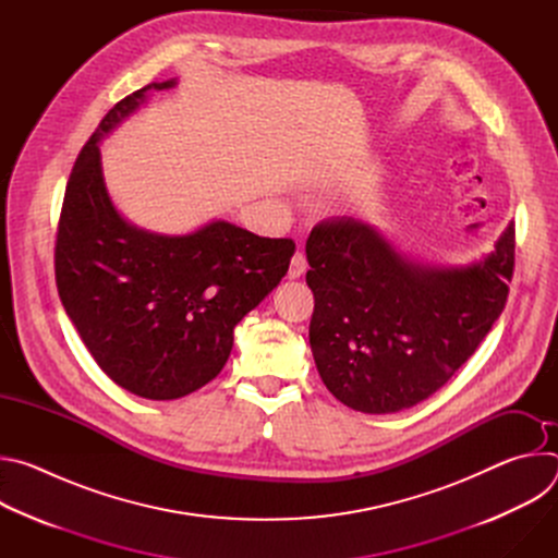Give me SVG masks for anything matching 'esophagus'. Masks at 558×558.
Listing matches in <instances>:
<instances>
[{
	"label": "esophagus",
	"mask_w": 558,
	"mask_h": 558,
	"mask_svg": "<svg viewBox=\"0 0 558 558\" xmlns=\"http://www.w3.org/2000/svg\"><path fill=\"white\" fill-rule=\"evenodd\" d=\"M306 269H308L306 256L302 252H295L291 258V265H289V278H300V276H304Z\"/></svg>",
	"instance_id": "34e87169"
}]
</instances>
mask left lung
Listing matches in <instances>:
<instances>
[{
    "instance_id": "left-lung-1",
    "label": "left lung",
    "mask_w": 558,
    "mask_h": 558,
    "mask_svg": "<svg viewBox=\"0 0 558 558\" xmlns=\"http://www.w3.org/2000/svg\"><path fill=\"white\" fill-rule=\"evenodd\" d=\"M306 260L317 373L349 409L386 415L424 402L488 336L510 291L514 229L480 263L433 269L342 216L311 229Z\"/></svg>"
}]
</instances>
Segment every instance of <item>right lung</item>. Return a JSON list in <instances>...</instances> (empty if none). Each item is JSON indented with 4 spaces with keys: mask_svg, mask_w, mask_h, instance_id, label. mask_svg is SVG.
I'll use <instances>...</instances> for the list:
<instances>
[{
    "mask_svg": "<svg viewBox=\"0 0 558 558\" xmlns=\"http://www.w3.org/2000/svg\"><path fill=\"white\" fill-rule=\"evenodd\" d=\"M121 99L78 151L54 243L61 304L101 371L145 400H179L225 366L233 327L284 278L295 243L225 220L187 235L125 222L104 185L99 141L147 93Z\"/></svg>",
    "mask_w": 558,
    "mask_h": 558,
    "instance_id": "obj_1",
    "label": "right lung"
}]
</instances>
